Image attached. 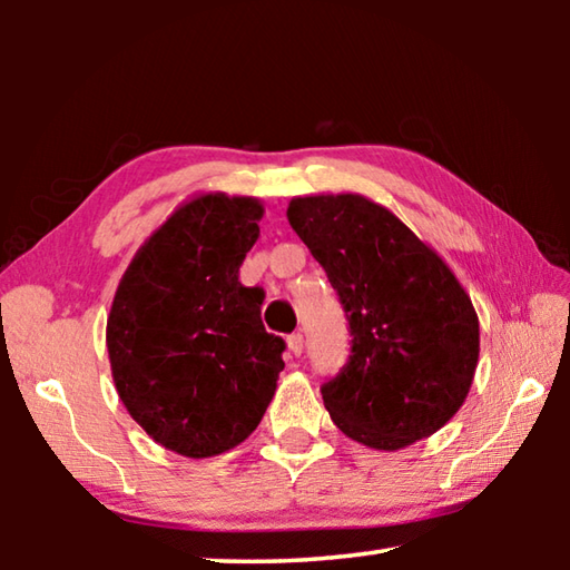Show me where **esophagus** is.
<instances>
[{"label": "esophagus", "mask_w": 570, "mask_h": 570, "mask_svg": "<svg viewBox=\"0 0 570 570\" xmlns=\"http://www.w3.org/2000/svg\"><path fill=\"white\" fill-rule=\"evenodd\" d=\"M286 344H288V352H292L294 356H298L304 352V336L302 334H292L286 340Z\"/></svg>", "instance_id": "obj_1"}]
</instances>
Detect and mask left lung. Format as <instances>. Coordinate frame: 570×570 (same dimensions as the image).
<instances>
[{
	"label": "left lung",
	"mask_w": 570,
	"mask_h": 570,
	"mask_svg": "<svg viewBox=\"0 0 570 570\" xmlns=\"http://www.w3.org/2000/svg\"><path fill=\"white\" fill-rule=\"evenodd\" d=\"M286 218L330 276L352 354L322 387L346 438L402 450L452 420L480 354L475 306L435 248L360 193L292 198Z\"/></svg>",
	"instance_id": "8db88e82"
}]
</instances>
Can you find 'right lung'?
<instances>
[{
	"label": "right lung",
	"instance_id": "right-lung-1",
	"mask_svg": "<svg viewBox=\"0 0 570 570\" xmlns=\"http://www.w3.org/2000/svg\"><path fill=\"white\" fill-rule=\"evenodd\" d=\"M264 204L200 193L132 256L108 316L112 382L142 430L183 458H214L258 428L284 370L264 292L238 282Z\"/></svg>",
	"mask_w": 570,
	"mask_h": 570
}]
</instances>
